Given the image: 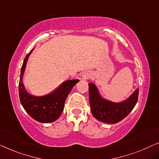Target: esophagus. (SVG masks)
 <instances>
[{"instance_id":"obj_1","label":"esophagus","mask_w":159,"mask_h":159,"mask_svg":"<svg viewBox=\"0 0 159 159\" xmlns=\"http://www.w3.org/2000/svg\"><path fill=\"white\" fill-rule=\"evenodd\" d=\"M90 77V75L89 74V73H83V75H82V78L84 79H89V78Z\"/></svg>"}]
</instances>
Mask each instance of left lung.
I'll list each match as a JSON object with an SVG mask.
<instances>
[{
  "instance_id": "1",
  "label": "left lung",
  "mask_w": 159,
  "mask_h": 159,
  "mask_svg": "<svg viewBox=\"0 0 159 159\" xmlns=\"http://www.w3.org/2000/svg\"><path fill=\"white\" fill-rule=\"evenodd\" d=\"M91 111L97 120L106 124H116L129 114L136 106L139 97V88L129 98L121 102H113L101 96L93 83L89 84Z\"/></svg>"
}]
</instances>
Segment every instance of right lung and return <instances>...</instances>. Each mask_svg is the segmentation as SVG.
<instances>
[{
  "mask_svg": "<svg viewBox=\"0 0 159 159\" xmlns=\"http://www.w3.org/2000/svg\"><path fill=\"white\" fill-rule=\"evenodd\" d=\"M34 48L25 56L21 67L19 81V98L25 111L34 120L41 123H51L56 120L64 108L65 101L73 87L79 81V79L67 80L61 84L53 92L44 96H34L25 89L23 77L28 58Z\"/></svg>",
  "mask_w": 159,
  "mask_h": 159,
  "instance_id": "add662e5",
  "label": "right lung"
}]
</instances>
